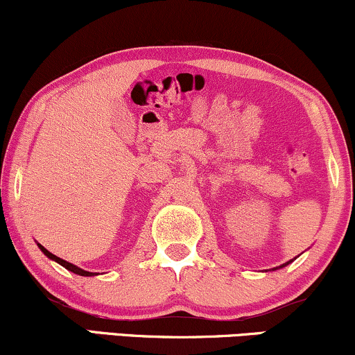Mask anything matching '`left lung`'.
Returning a JSON list of instances; mask_svg holds the SVG:
<instances>
[{
  "mask_svg": "<svg viewBox=\"0 0 355 355\" xmlns=\"http://www.w3.org/2000/svg\"><path fill=\"white\" fill-rule=\"evenodd\" d=\"M291 261H293V260H290V261H286V263H283V265H279V266H277V268H283V266H286V265H290V263H291ZM277 268H275V270H277Z\"/></svg>",
  "mask_w": 355,
  "mask_h": 355,
  "instance_id": "1",
  "label": "left lung"
}]
</instances>
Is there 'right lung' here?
Wrapping results in <instances>:
<instances>
[{
  "mask_svg": "<svg viewBox=\"0 0 355 355\" xmlns=\"http://www.w3.org/2000/svg\"><path fill=\"white\" fill-rule=\"evenodd\" d=\"M37 247L41 248V252L44 253V255H46L47 258H51V260H54V261H57V263L59 265H62L64 268H67L69 271H72V273H76V275H80V277H95V275H98V273H92V271H85V270H82V268H78V266H76V265H72V263H69V261H65V260H62V258H59V257H55L54 253H51L49 250H46V248L42 247L41 243H37Z\"/></svg>",
  "mask_w": 355,
  "mask_h": 355,
  "instance_id": "add662e5",
  "label": "right lung"
}]
</instances>
